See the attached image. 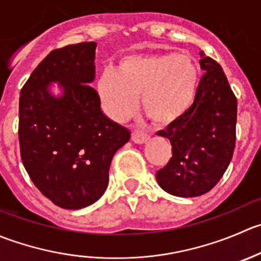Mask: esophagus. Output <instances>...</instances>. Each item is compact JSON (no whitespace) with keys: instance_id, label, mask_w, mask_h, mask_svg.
<instances>
[{"instance_id":"obj_1","label":"esophagus","mask_w":261,"mask_h":261,"mask_svg":"<svg viewBox=\"0 0 261 261\" xmlns=\"http://www.w3.org/2000/svg\"><path fill=\"white\" fill-rule=\"evenodd\" d=\"M131 139H133L134 143L136 144H144L148 141L149 135L146 133L141 130H135L133 134H131Z\"/></svg>"}]
</instances>
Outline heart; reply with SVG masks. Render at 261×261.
<instances>
[{"label": "heart", "instance_id": "heart-1", "mask_svg": "<svg viewBox=\"0 0 261 261\" xmlns=\"http://www.w3.org/2000/svg\"><path fill=\"white\" fill-rule=\"evenodd\" d=\"M198 79V66L190 56L139 53L121 58L115 71H103L97 90L116 120L127 117L140 95L141 110L158 125H168L190 107Z\"/></svg>", "mask_w": 261, "mask_h": 261}]
</instances>
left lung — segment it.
<instances>
[{
  "label": "left lung",
  "mask_w": 261,
  "mask_h": 261,
  "mask_svg": "<svg viewBox=\"0 0 261 261\" xmlns=\"http://www.w3.org/2000/svg\"><path fill=\"white\" fill-rule=\"evenodd\" d=\"M204 72L191 107L156 135L169 139L172 158L156 172L168 194L194 198L211 191L226 172L236 143L237 99L221 65L200 52Z\"/></svg>",
  "instance_id": "obj_1"
}]
</instances>
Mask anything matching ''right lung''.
<instances>
[{"label": "right lung", "mask_w": 261, "mask_h": 261, "mask_svg": "<svg viewBox=\"0 0 261 261\" xmlns=\"http://www.w3.org/2000/svg\"><path fill=\"white\" fill-rule=\"evenodd\" d=\"M95 42L53 49L20 92L19 143L22 164L37 189L63 209H82L105 194L116 151L130 131L100 110L90 87ZM50 82L63 89L49 92Z\"/></svg>", "instance_id": "1"}]
</instances>
